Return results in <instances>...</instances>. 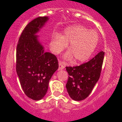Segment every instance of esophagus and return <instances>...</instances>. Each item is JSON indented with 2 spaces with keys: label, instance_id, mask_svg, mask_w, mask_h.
<instances>
[{
  "label": "esophagus",
  "instance_id": "34e87169",
  "mask_svg": "<svg viewBox=\"0 0 122 122\" xmlns=\"http://www.w3.org/2000/svg\"><path fill=\"white\" fill-rule=\"evenodd\" d=\"M59 70H61L64 69V68H65V63L63 62V61H59Z\"/></svg>",
  "mask_w": 122,
  "mask_h": 122
}]
</instances>
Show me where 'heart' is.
<instances>
[{"label": "heart", "mask_w": 122, "mask_h": 122, "mask_svg": "<svg viewBox=\"0 0 122 122\" xmlns=\"http://www.w3.org/2000/svg\"><path fill=\"white\" fill-rule=\"evenodd\" d=\"M99 37L95 30H89L80 25H74L65 29L63 35L53 33L51 37L50 47L53 53L58 55L68 45V52L64 55L67 61L75 59L76 63H84L93 53Z\"/></svg>", "instance_id": "obj_1"}]
</instances>
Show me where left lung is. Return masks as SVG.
<instances>
[{"label":"left lung","instance_id":"1","mask_svg":"<svg viewBox=\"0 0 122 122\" xmlns=\"http://www.w3.org/2000/svg\"><path fill=\"white\" fill-rule=\"evenodd\" d=\"M105 52L97 53L88 62L75 67H66L69 74L66 89L73 100L80 101L90 94L100 77Z\"/></svg>","mask_w":122,"mask_h":122}]
</instances>
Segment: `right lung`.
<instances>
[{
	"label": "right lung",
	"instance_id": "1",
	"mask_svg": "<svg viewBox=\"0 0 122 122\" xmlns=\"http://www.w3.org/2000/svg\"><path fill=\"white\" fill-rule=\"evenodd\" d=\"M49 20L39 17L30 22L20 36L16 49V72L25 95L39 100L46 94L49 80L59 67L57 58L45 52L37 34Z\"/></svg>",
	"mask_w": 122,
	"mask_h": 122
}]
</instances>
